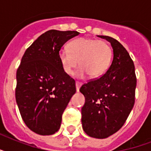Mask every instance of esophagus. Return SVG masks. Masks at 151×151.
<instances>
[{"instance_id": "obj_1", "label": "esophagus", "mask_w": 151, "mask_h": 151, "mask_svg": "<svg viewBox=\"0 0 151 151\" xmlns=\"http://www.w3.org/2000/svg\"><path fill=\"white\" fill-rule=\"evenodd\" d=\"M82 85V83L79 82V81H76V89H77V92L79 91V88Z\"/></svg>"}]
</instances>
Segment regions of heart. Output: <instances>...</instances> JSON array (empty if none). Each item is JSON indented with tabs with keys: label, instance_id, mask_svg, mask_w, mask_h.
Returning a JSON list of instances; mask_svg holds the SVG:
<instances>
[{
	"label": "heart",
	"instance_id": "obj_1",
	"mask_svg": "<svg viewBox=\"0 0 151 151\" xmlns=\"http://www.w3.org/2000/svg\"><path fill=\"white\" fill-rule=\"evenodd\" d=\"M62 68L66 74L71 75L78 66L77 76L84 78H98L107 70L112 59V49L106 42L97 39L81 37L70 41L68 49L59 52Z\"/></svg>",
	"mask_w": 151,
	"mask_h": 151
}]
</instances>
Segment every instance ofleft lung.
Returning a JSON list of instances; mask_svg holds the SVG:
<instances>
[{"instance_id": "1", "label": "left lung", "mask_w": 151, "mask_h": 151, "mask_svg": "<svg viewBox=\"0 0 151 151\" xmlns=\"http://www.w3.org/2000/svg\"><path fill=\"white\" fill-rule=\"evenodd\" d=\"M99 37L111 44L114 58L104 74L81 87L85 98L81 123L88 136L104 139L126 122L135 103L136 76L133 61L124 46L113 37Z\"/></svg>"}]
</instances>
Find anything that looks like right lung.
<instances>
[{
    "label": "right lung",
    "mask_w": 151,
    "mask_h": 151,
    "mask_svg": "<svg viewBox=\"0 0 151 151\" xmlns=\"http://www.w3.org/2000/svg\"><path fill=\"white\" fill-rule=\"evenodd\" d=\"M80 33L51 29L27 48L16 72L15 99L23 122L41 136L55 133L76 92L75 81L62 68L59 52Z\"/></svg>",
    "instance_id": "1"
}]
</instances>
